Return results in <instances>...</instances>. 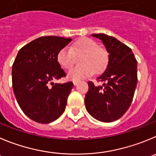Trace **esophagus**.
Masks as SVG:
<instances>
[{"instance_id": "1", "label": "esophagus", "mask_w": 156, "mask_h": 156, "mask_svg": "<svg viewBox=\"0 0 156 156\" xmlns=\"http://www.w3.org/2000/svg\"><path fill=\"white\" fill-rule=\"evenodd\" d=\"M78 82H79V81H73L74 85H77L78 84Z\"/></svg>"}]
</instances>
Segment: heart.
Segmentation results:
<instances>
[{
    "mask_svg": "<svg viewBox=\"0 0 156 156\" xmlns=\"http://www.w3.org/2000/svg\"><path fill=\"white\" fill-rule=\"evenodd\" d=\"M81 66L73 68L68 72L71 80L82 79L93 73L99 74L105 69L108 62V55L97 42L89 37H82L71 45V48L63 47L58 51L57 60L66 70L71 69L75 62V56H81Z\"/></svg>",
    "mask_w": 156,
    "mask_h": 156,
    "instance_id": "heart-1",
    "label": "heart"
}]
</instances>
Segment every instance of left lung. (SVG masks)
Returning a JSON list of instances; mask_svg holds the SVG:
<instances>
[{"label": "left lung", "instance_id": "1", "mask_svg": "<svg viewBox=\"0 0 156 156\" xmlns=\"http://www.w3.org/2000/svg\"><path fill=\"white\" fill-rule=\"evenodd\" d=\"M102 41L108 52L104 73L97 78L101 86L88 81L85 98L88 112L98 121L112 122L126 112L137 85V61L132 49L115 37L105 34H91Z\"/></svg>", "mask_w": 156, "mask_h": 156}]
</instances>
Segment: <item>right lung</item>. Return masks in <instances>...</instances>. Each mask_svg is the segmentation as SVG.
<instances>
[{"label":"right lung","instance_id":"1","mask_svg":"<svg viewBox=\"0 0 156 156\" xmlns=\"http://www.w3.org/2000/svg\"><path fill=\"white\" fill-rule=\"evenodd\" d=\"M71 38L44 36L21 48L12 65V87L23 112L41 124L54 122L65 110L71 81L54 84L66 76L57 60Z\"/></svg>","mask_w":156,"mask_h":156}]
</instances>
